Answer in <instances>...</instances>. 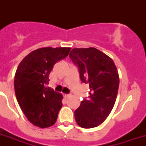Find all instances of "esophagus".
<instances>
[{
    "label": "esophagus",
    "mask_w": 146,
    "mask_h": 146,
    "mask_svg": "<svg viewBox=\"0 0 146 146\" xmlns=\"http://www.w3.org/2000/svg\"><path fill=\"white\" fill-rule=\"evenodd\" d=\"M64 97L66 98H67L70 97V95H69V94H65V95H64Z\"/></svg>",
    "instance_id": "obj_1"
}]
</instances>
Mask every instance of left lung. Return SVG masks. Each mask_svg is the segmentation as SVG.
I'll list each match as a JSON object with an SVG mask.
<instances>
[{
	"label": "left lung",
	"mask_w": 146,
	"mask_h": 146,
	"mask_svg": "<svg viewBox=\"0 0 146 146\" xmlns=\"http://www.w3.org/2000/svg\"><path fill=\"white\" fill-rule=\"evenodd\" d=\"M69 57L78 67L81 82L88 84V98L74 112L80 127L93 128L105 120L115 103L119 76L111 58L95 48H73Z\"/></svg>",
	"instance_id": "obj_1"
}]
</instances>
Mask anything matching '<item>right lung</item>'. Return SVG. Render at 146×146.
I'll return each instance as SVG.
<instances>
[{"label": "right lung", "instance_id": "1", "mask_svg": "<svg viewBox=\"0 0 146 146\" xmlns=\"http://www.w3.org/2000/svg\"><path fill=\"white\" fill-rule=\"evenodd\" d=\"M70 49H37L29 54L17 67L14 78L17 102L27 119L40 128L50 127L57 120L63 96L47 85L54 65L64 59Z\"/></svg>", "mask_w": 146, "mask_h": 146}]
</instances>
